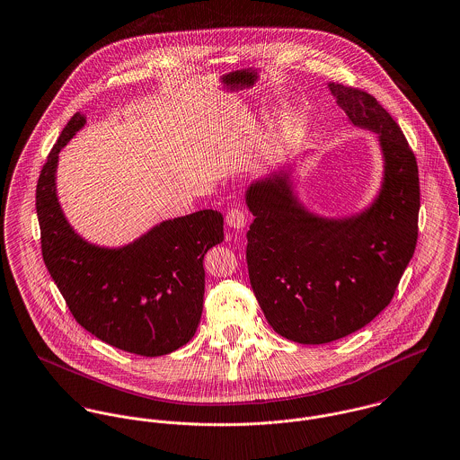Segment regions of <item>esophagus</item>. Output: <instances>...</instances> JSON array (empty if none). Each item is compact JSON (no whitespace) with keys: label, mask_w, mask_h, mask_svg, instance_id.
Wrapping results in <instances>:
<instances>
[{"label":"esophagus","mask_w":460,"mask_h":460,"mask_svg":"<svg viewBox=\"0 0 460 460\" xmlns=\"http://www.w3.org/2000/svg\"><path fill=\"white\" fill-rule=\"evenodd\" d=\"M225 219H226V225H228V226L241 230V228L246 225V212L243 209H239V208H232V209L226 212Z\"/></svg>","instance_id":"obj_1"}]
</instances>
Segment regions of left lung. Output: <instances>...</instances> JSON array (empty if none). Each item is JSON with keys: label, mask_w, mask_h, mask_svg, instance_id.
<instances>
[{"label": "left lung", "mask_w": 460, "mask_h": 460, "mask_svg": "<svg viewBox=\"0 0 460 460\" xmlns=\"http://www.w3.org/2000/svg\"><path fill=\"white\" fill-rule=\"evenodd\" d=\"M355 126L379 135L385 179L376 202L348 219L304 209L287 177L251 184L254 219L246 261L251 288L269 322L300 344L332 342L373 322L390 304L417 248V158L399 125L364 89L331 83Z\"/></svg>", "instance_id": "obj_1"}]
</instances>
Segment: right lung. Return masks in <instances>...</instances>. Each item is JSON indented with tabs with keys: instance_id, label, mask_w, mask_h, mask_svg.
I'll return each instance as SVG.
<instances>
[{
	"instance_id": "1",
	"label": "right lung",
	"mask_w": 460,
	"mask_h": 460,
	"mask_svg": "<svg viewBox=\"0 0 460 460\" xmlns=\"http://www.w3.org/2000/svg\"><path fill=\"white\" fill-rule=\"evenodd\" d=\"M63 128L37 182V216L47 270L77 323L128 353L160 357L184 346L204 309V254L223 241V216L199 210L160 223L121 250L83 241L56 197L61 147L83 128Z\"/></svg>"
}]
</instances>
